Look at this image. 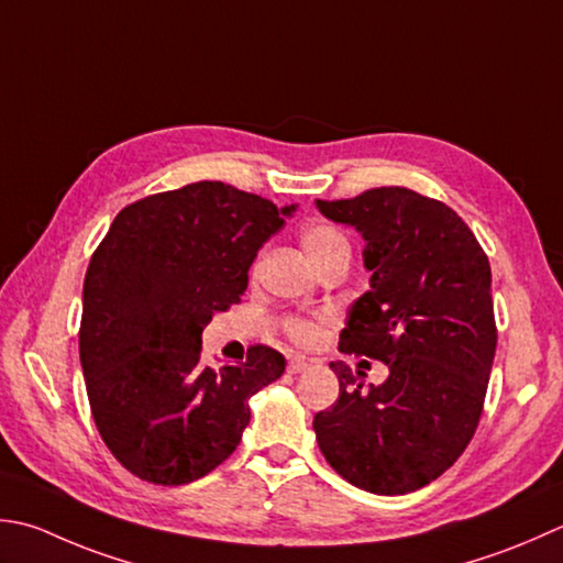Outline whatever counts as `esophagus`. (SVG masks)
<instances>
[{
    "label": "esophagus",
    "mask_w": 563,
    "mask_h": 563,
    "mask_svg": "<svg viewBox=\"0 0 563 563\" xmlns=\"http://www.w3.org/2000/svg\"><path fill=\"white\" fill-rule=\"evenodd\" d=\"M307 368H310V361H305V358H300V356H295V358H290L288 361V373H305Z\"/></svg>",
    "instance_id": "34e87169"
}]
</instances>
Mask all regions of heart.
<instances>
[{
    "mask_svg": "<svg viewBox=\"0 0 563 563\" xmlns=\"http://www.w3.org/2000/svg\"><path fill=\"white\" fill-rule=\"evenodd\" d=\"M300 246L314 268H322L324 263L332 261L351 258V244L346 234L329 222H312L302 227ZM285 332H288V336L295 339L297 344H314L319 334H322V327H319L314 319L292 317L285 322Z\"/></svg>",
    "mask_w": 563,
    "mask_h": 563,
    "instance_id": "1",
    "label": "heart"
}]
</instances>
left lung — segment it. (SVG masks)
Returning a JSON list of instances; mask_svg holds the SVG:
<instances>
[{"label": "left lung", "mask_w": 563, "mask_h": 563, "mask_svg": "<svg viewBox=\"0 0 563 563\" xmlns=\"http://www.w3.org/2000/svg\"><path fill=\"white\" fill-rule=\"evenodd\" d=\"M317 209L366 241L371 290L351 305L339 351L390 371L363 388V373L329 363L339 400L314 415L317 444L351 486L420 490L454 466L481 420L498 344L488 256L454 209L407 187Z\"/></svg>", "instance_id": "8db88e82"}]
</instances>
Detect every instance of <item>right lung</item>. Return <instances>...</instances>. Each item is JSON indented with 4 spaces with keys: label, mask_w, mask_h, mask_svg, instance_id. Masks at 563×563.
<instances>
[{
    "label": "right lung",
    "mask_w": 563,
    "mask_h": 563,
    "mask_svg": "<svg viewBox=\"0 0 563 563\" xmlns=\"http://www.w3.org/2000/svg\"><path fill=\"white\" fill-rule=\"evenodd\" d=\"M295 205L224 183H192L121 209L82 288L80 363L95 424L126 471L185 486L227 461L249 398L285 358L251 346L244 363L202 361V329L241 300L258 249Z\"/></svg>",
    "instance_id": "right-lung-1"
}]
</instances>
